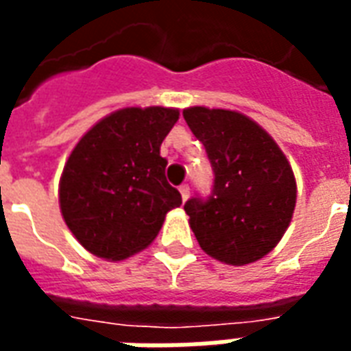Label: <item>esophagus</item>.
Instances as JSON below:
<instances>
[{"label": "esophagus", "mask_w": 351, "mask_h": 351, "mask_svg": "<svg viewBox=\"0 0 351 351\" xmlns=\"http://www.w3.org/2000/svg\"><path fill=\"white\" fill-rule=\"evenodd\" d=\"M178 190H180V195H182L184 201L190 197V186H188V184H182V186H180Z\"/></svg>", "instance_id": "obj_1"}]
</instances>
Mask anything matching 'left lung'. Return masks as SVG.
Instances as JSON below:
<instances>
[{"mask_svg":"<svg viewBox=\"0 0 351 351\" xmlns=\"http://www.w3.org/2000/svg\"><path fill=\"white\" fill-rule=\"evenodd\" d=\"M182 116L214 173L210 195L184 205L199 246L228 265L258 261L278 244L293 216L297 186L286 156L241 112L191 107Z\"/></svg>","mask_w":351,"mask_h":351,"instance_id":"1","label":"left lung"}]
</instances>
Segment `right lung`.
Wrapping results in <instances>:
<instances>
[{"mask_svg": "<svg viewBox=\"0 0 351 351\" xmlns=\"http://www.w3.org/2000/svg\"><path fill=\"white\" fill-rule=\"evenodd\" d=\"M176 108L116 110L93 125L69 156L60 180L62 214L88 252L112 261L143 250L165 214L182 205L165 178L160 146Z\"/></svg>", "mask_w": 351, "mask_h": 351, "instance_id": "right-lung-1", "label": "right lung"}]
</instances>
